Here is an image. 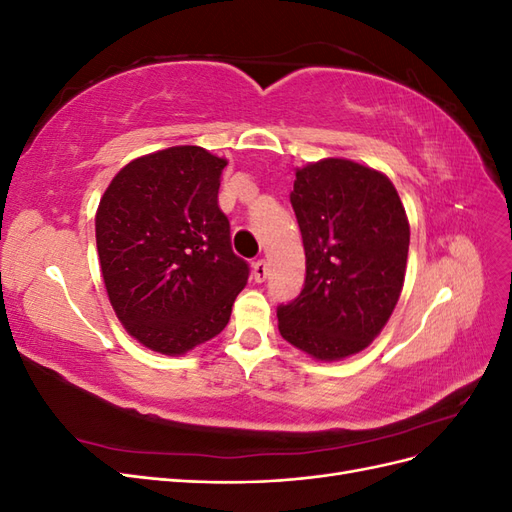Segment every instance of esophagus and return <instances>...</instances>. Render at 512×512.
Instances as JSON below:
<instances>
[{
	"mask_svg": "<svg viewBox=\"0 0 512 512\" xmlns=\"http://www.w3.org/2000/svg\"><path fill=\"white\" fill-rule=\"evenodd\" d=\"M252 273H254V280H256L258 284L265 282V280H267V275H269V267H267V262H265V260H258V262H254Z\"/></svg>",
	"mask_w": 512,
	"mask_h": 512,
	"instance_id": "obj_1",
	"label": "esophagus"
}]
</instances>
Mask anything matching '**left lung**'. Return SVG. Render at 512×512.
Here are the masks:
<instances>
[{"mask_svg": "<svg viewBox=\"0 0 512 512\" xmlns=\"http://www.w3.org/2000/svg\"><path fill=\"white\" fill-rule=\"evenodd\" d=\"M290 203L305 247V286L277 307V329L316 361L365 350L404 288L410 224L391 179L346 158L297 168Z\"/></svg>", "mask_w": 512, "mask_h": 512, "instance_id": "obj_1", "label": "left lung"}]
</instances>
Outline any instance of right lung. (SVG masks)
<instances>
[{
    "label": "right lung",
    "mask_w": 512,
    "mask_h": 512,
    "mask_svg": "<svg viewBox=\"0 0 512 512\" xmlns=\"http://www.w3.org/2000/svg\"><path fill=\"white\" fill-rule=\"evenodd\" d=\"M228 160L196 145L147 153L108 183L96 245L108 301L145 348L179 356L220 335L250 267L218 205Z\"/></svg>",
    "instance_id": "right-lung-1"
}]
</instances>
